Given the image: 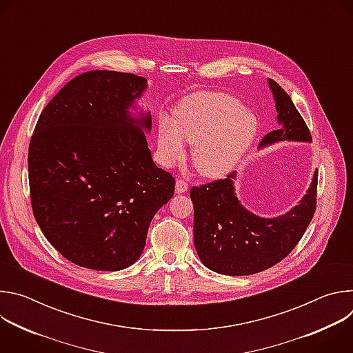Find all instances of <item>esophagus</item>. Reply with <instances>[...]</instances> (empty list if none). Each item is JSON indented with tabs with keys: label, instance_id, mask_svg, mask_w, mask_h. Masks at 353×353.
Wrapping results in <instances>:
<instances>
[{
	"label": "esophagus",
	"instance_id": "1",
	"mask_svg": "<svg viewBox=\"0 0 353 353\" xmlns=\"http://www.w3.org/2000/svg\"><path fill=\"white\" fill-rule=\"evenodd\" d=\"M187 190H188L187 181L183 180V179H177V180H176V192L181 194V192H185Z\"/></svg>",
	"mask_w": 353,
	"mask_h": 353
}]
</instances>
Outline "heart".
<instances>
[{"label": "heart", "instance_id": "heart-1", "mask_svg": "<svg viewBox=\"0 0 353 353\" xmlns=\"http://www.w3.org/2000/svg\"><path fill=\"white\" fill-rule=\"evenodd\" d=\"M257 132L256 117L243 110L230 94L196 92L184 97L173 110V123L161 119L159 159L165 166L185 157V142L192 143V163L204 176L219 177L240 162Z\"/></svg>", "mask_w": 353, "mask_h": 353}]
</instances>
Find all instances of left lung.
I'll use <instances>...</instances> for the list:
<instances>
[{
	"mask_svg": "<svg viewBox=\"0 0 353 353\" xmlns=\"http://www.w3.org/2000/svg\"><path fill=\"white\" fill-rule=\"evenodd\" d=\"M278 110L279 130L264 135L260 145L276 141H312L310 130L289 94L270 79ZM234 173L190 190L194 204V244L210 270L232 276L251 275L282 261L296 247L312 222L317 205L316 170L307 194L290 212L264 219L245 211L233 191Z\"/></svg>",
	"mask_w": 353,
	"mask_h": 353,
	"instance_id": "left-lung-1",
	"label": "left lung"
}]
</instances>
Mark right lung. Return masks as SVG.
Returning a JSON list of instances; mask_svg holds the SVG:
<instances>
[{
	"mask_svg": "<svg viewBox=\"0 0 353 353\" xmlns=\"http://www.w3.org/2000/svg\"><path fill=\"white\" fill-rule=\"evenodd\" d=\"M146 79L96 70L79 74L43 109L29 143L32 210L68 261L120 271L145 247L150 221L174 194V177L150 158L127 108Z\"/></svg>",
	"mask_w": 353,
	"mask_h": 353,
	"instance_id": "right-lung-1",
	"label": "right lung"
}]
</instances>
